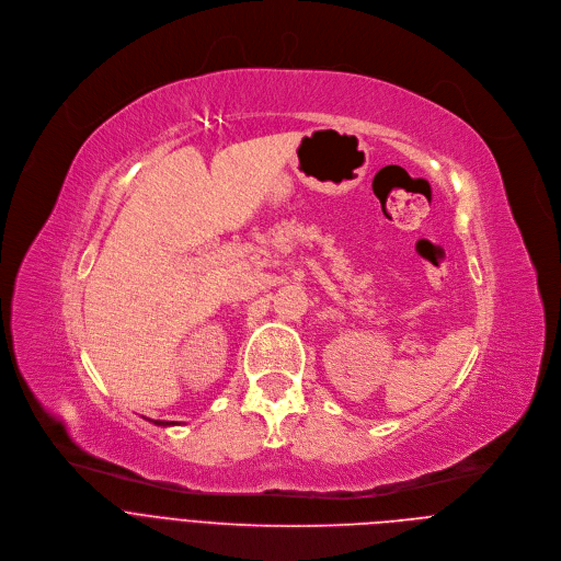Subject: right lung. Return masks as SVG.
<instances>
[{
    "label": "right lung",
    "instance_id": "right-lung-1",
    "mask_svg": "<svg viewBox=\"0 0 561 561\" xmlns=\"http://www.w3.org/2000/svg\"><path fill=\"white\" fill-rule=\"evenodd\" d=\"M154 425H161V427H170V425H176L174 421H154Z\"/></svg>",
    "mask_w": 561,
    "mask_h": 561
}]
</instances>
